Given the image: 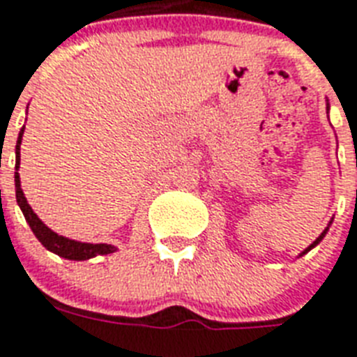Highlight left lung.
Wrapping results in <instances>:
<instances>
[{"mask_svg":"<svg viewBox=\"0 0 357 357\" xmlns=\"http://www.w3.org/2000/svg\"><path fill=\"white\" fill-rule=\"evenodd\" d=\"M326 231H328V228H326V229H324V231H322V234H321V237H319V238H317V241H315V243H313V244H311V246H310V248H305V250H304V252H302V255H304V254H305V252H310V250H311V248H313V246H317V244H319V243H321V241H322V237H324V235H326Z\"/></svg>","mask_w":357,"mask_h":357,"instance_id":"1","label":"left lung"}]
</instances>
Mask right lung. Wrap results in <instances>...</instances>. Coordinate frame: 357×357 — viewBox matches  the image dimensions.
Listing matches in <instances>:
<instances>
[{
	"mask_svg": "<svg viewBox=\"0 0 357 357\" xmlns=\"http://www.w3.org/2000/svg\"><path fill=\"white\" fill-rule=\"evenodd\" d=\"M22 135H24V128L18 135V142H16V170L20 168V144H22ZM14 183H16V202H18L20 209L24 213L25 220L33 229V234L36 238L44 244V248H47L53 254L61 255L64 259H74V261H85L91 259L94 255H105L114 252V246L111 244H91V243H77L72 238H66L63 235H57L55 231L47 228L46 224L42 222L40 218L36 217L31 206L27 204L24 196V190L20 187V176L18 172L14 174Z\"/></svg>",
	"mask_w": 357,
	"mask_h": 357,
	"instance_id": "obj_1",
	"label": "right lung"
}]
</instances>
